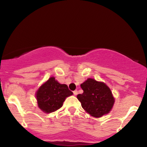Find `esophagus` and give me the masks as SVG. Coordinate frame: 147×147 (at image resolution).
I'll list each match as a JSON object with an SVG mask.
<instances>
[{"label": "esophagus", "instance_id": "1", "mask_svg": "<svg viewBox=\"0 0 147 147\" xmlns=\"http://www.w3.org/2000/svg\"><path fill=\"white\" fill-rule=\"evenodd\" d=\"M73 94H74V95H77V94H78V91H77V90H75V91H73Z\"/></svg>", "mask_w": 147, "mask_h": 147}]
</instances>
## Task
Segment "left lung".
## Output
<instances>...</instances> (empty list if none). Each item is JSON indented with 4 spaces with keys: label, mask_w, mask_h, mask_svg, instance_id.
<instances>
[{
    "label": "left lung",
    "mask_w": 147,
    "mask_h": 147,
    "mask_svg": "<svg viewBox=\"0 0 147 147\" xmlns=\"http://www.w3.org/2000/svg\"><path fill=\"white\" fill-rule=\"evenodd\" d=\"M81 88L84 92L77 95V97L86 112L97 118L111 111L115 99L111 89L106 84L88 78L81 84Z\"/></svg>",
    "instance_id": "8db88e82"
}]
</instances>
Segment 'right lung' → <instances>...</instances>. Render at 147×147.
Here are the masks:
<instances>
[{"instance_id":"right-lung-1","label":"right lung","mask_w":147,"mask_h":147,"mask_svg":"<svg viewBox=\"0 0 147 147\" xmlns=\"http://www.w3.org/2000/svg\"><path fill=\"white\" fill-rule=\"evenodd\" d=\"M66 84H61L52 77L42 84L36 92L38 106L45 113L59 109L66 97L72 95Z\"/></svg>"}]
</instances>
